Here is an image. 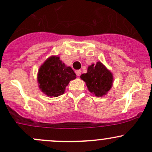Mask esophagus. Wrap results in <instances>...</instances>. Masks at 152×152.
Wrapping results in <instances>:
<instances>
[{
	"mask_svg": "<svg viewBox=\"0 0 152 152\" xmlns=\"http://www.w3.org/2000/svg\"><path fill=\"white\" fill-rule=\"evenodd\" d=\"M76 75H77L78 76H81V70L76 71Z\"/></svg>",
	"mask_w": 152,
	"mask_h": 152,
	"instance_id": "34e87169",
	"label": "esophagus"
}]
</instances>
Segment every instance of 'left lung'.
<instances>
[{
	"label": "left lung",
	"mask_w": 152,
	"mask_h": 152,
	"mask_svg": "<svg viewBox=\"0 0 152 152\" xmlns=\"http://www.w3.org/2000/svg\"><path fill=\"white\" fill-rule=\"evenodd\" d=\"M81 79L86 83L91 93L97 97L105 96L111 88L114 81L112 73L101 61L88 66L86 74L81 75Z\"/></svg>",
	"instance_id": "1"
}]
</instances>
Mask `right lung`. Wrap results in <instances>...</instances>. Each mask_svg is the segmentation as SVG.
<instances>
[{
  "label": "right lung",
  "mask_w": 152,
  "mask_h": 152,
  "mask_svg": "<svg viewBox=\"0 0 152 152\" xmlns=\"http://www.w3.org/2000/svg\"><path fill=\"white\" fill-rule=\"evenodd\" d=\"M76 78L74 70L66 66L58 56L48 57L40 66L37 74L40 90L50 98L64 94L69 82Z\"/></svg>",
  "instance_id": "add662e5"
}]
</instances>
